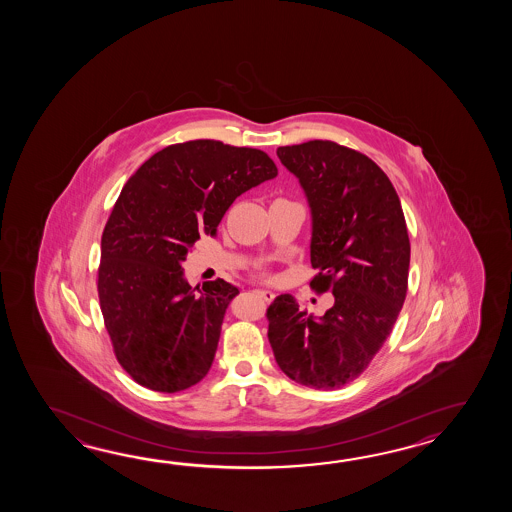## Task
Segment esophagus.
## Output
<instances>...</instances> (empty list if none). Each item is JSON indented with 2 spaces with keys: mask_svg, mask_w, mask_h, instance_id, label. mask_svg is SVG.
<instances>
[{
  "mask_svg": "<svg viewBox=\"0 0 512 512\" xmlns=\"http://www.w3.org/2000/svg\"><path fill=\"white\" fill-rule=\"evenodd\" d=\"M256 294L263 298L265 302H272L274 300V293L272 291H267V289H256Z\"/></svg>",
  "mask_w": 512,
  "mask_h": 512,
  "instance_id": "1",
  "label": "esophagus"
}]
</instances>
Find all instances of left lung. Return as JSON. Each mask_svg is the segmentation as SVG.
I'll use <instances>...</instances> for the list:
<instances>
[{
	"label": "left lung",
	"instance_id": "left-lung-1",
	"mask_svg": "<svg viewBox=\"0 0 512 512\" xmlns=\"http://www.w3.org/2000/svg\"><path fill=\"white\" fill-rule=\"evenodd\" d=\"M311 207V280L335 304L320 318L291 294L267 309L269 342L280 370L315 390H337L359 377L392 333L408 291L410 240L388 175L364 153L333 141L280 146Z\"/></svg>",
	"mask_w": 512,
	"mask_h": 512
}]
</instances>
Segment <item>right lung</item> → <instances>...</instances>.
Segmentation results:
<instances>
[{"instance_id": "right-lung-1", "label": "right lung", "mask_w": 512, "mask_h": 512, "mask_svg": "<svg viewBox=\"0 0 512 512\" xmlns=\"http://www.w3.org/2000/svg\"><path fill=\"white\" fill-rule=\"evenodd\" d=\"M278 175L271 157L199 139L166 146L122 188L100 241L98 300L115 357L131 379L175 393L207 375L230 300L225 280L192 289L181 261L216 234L236 197Z\"/></svg>"}]
</instances>
